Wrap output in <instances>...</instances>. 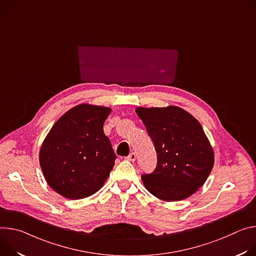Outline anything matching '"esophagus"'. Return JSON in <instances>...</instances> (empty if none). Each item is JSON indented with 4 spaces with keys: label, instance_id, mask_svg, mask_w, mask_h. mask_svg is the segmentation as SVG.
I'll list each match as a JSON object with an SVG mask.
<instances>
[{
    "label": "esophagus",
    "instance_id": "34e87169",
    "mask_svg": "<svg viewBox=\"0 0 256 256\" xmlns=\"http://www.w3.org/2000/svg\"><path fill=\"white\" fill-rule=\"evenodd\" d=\"M136 158H137V156H136V154L135 152H131L126 158L128 160H130V162H134L135 160H136Z\"/></svg>",
    "mask_w": 256,
    "mask_h": 256
}]
</instances>
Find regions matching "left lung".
Returning a JSON list of instances; mask_svg holds the SVG:
<instances>
[{"mask_svg": "<svg viewBox=\"0 0 256 256\" xmlns=\"http://www.w3.org/2000/svg\"><path fill=\"white\" fill-rule=\"evenodd\" d=\"M158 154L154 172L142 175L144 187L158 200L179 202L191 196L210 176L214 154L200 123L176 106L136 108Z\"/></svg>", "mask_w": 256, "mask_h": 256, "instance_id": "1", "label": "left lung"}]
</instances>
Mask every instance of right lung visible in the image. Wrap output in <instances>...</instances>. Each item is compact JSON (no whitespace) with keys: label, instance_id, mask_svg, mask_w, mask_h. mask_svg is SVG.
I'll use <instances>...</instances> for the list:
<instances>
[{"label":"right lung","instance_id":"obj_1","mask_svg":"<svg viewBox=\"0 0 256 256\" xmlns=\"http://www.w3.org/2000/svg\"><path fill=\"white\" fill-rule=\"evenodd\" d=\"M110 110L80 104L50 128L40 150V164L46 183L56 193L82 200L104 186L116 160L102 129Z\"/></svg>","mask_w":256,"mask_h":256}]
</instances>
